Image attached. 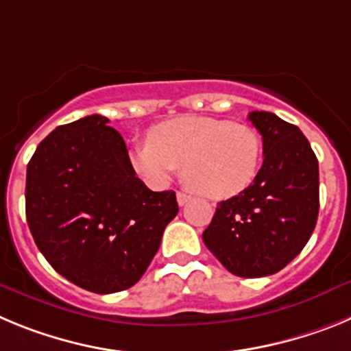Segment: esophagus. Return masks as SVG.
<instances>
[{
    "label": "esophagus",
    "mask_w": 351,
    "mask_h": 351,
    "mask_svg": "<svg viewBox=\"0 0 351 351\" xmlns=\"http://www.w3.org/2000/svg\"><path fill=\"white\" fill-rule=\"evenodd\" d=\"M190 200H191V197H190V195H186V193H182V191H179V193H178V204H179V206H186V204H188V202H190Z\"/></svg>",
    "instance_id": "1"
}]
</instances>
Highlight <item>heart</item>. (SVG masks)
I'll use <instances>...</instances> for the list:
<instances>
[{
  "instance_id": "1",
  "label": "heart",
  "mask_w": 351,
  "mask_h": 351,
  "mask_svg": "<svg viewBox=\"0 0 351 351\" xmlns=\"http://www.w3.org/2000/svg\"><path fill=\"white\" fill-rule=\"evenodd\" d=\"M133 170L153 186L169 184L182 169L195 193L223 200L247 190L262 165L255 128L210 116H181L153 126L147 142L130 149Z\"/></svg>"
}]
</instances>
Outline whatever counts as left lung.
I'll return each mask as SVG.
<instances>
[{
	"label": "left lung",
	"instance_id": "8db88e82",
	"mask_svg": "<svg viewBox=\"0 0 351 351\" xmlns=\"http://www.w3.org/2000/svg\"><path fill=\"white\" fill-rule=\"evenodd\" d=\"M247 119L262 135L263 165L243 193L223 200L202 234L226 271L262 278L287 267L311 237L318 219V160L297 126L272 112Z\"/></svg>",
	"mask_w": 351,
	"mask_h": 351
}]
</instances>
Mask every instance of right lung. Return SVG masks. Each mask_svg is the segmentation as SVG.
I'll use <instances>...</instances> for the list:
<instances>
[{
  "label": "right lung",
  "mask_w": 351,
  "mask_h": 351,
  "mask_svg": "<svg viewBox=\"0 0 351 351\" xmlns=\"http://www.w3.org/2000/svg\"><path fill=\"white\" fill-rule=\"evenodd\" d=\"M100 114L58 126L27 163L26 219L42 255L95 293L133 287L179 213L176 193L151 191L125 141Z\"/></svg>",
  "instance_id": "obj_1"
}]
</instances>
